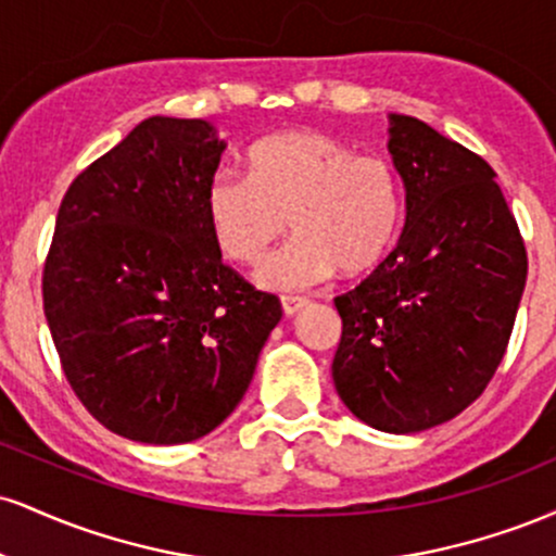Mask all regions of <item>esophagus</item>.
Instances as JSON below:
<instances>
[{"instance_id": "34e87169", "label": "esophagus", "mask_w": 556, "mask_h": 556, "mask_svg": "<svg viewBox=\"0 0 556 556\" xmlns=\"http://www.w3.org/2000/svg\"><path fill=\"white\" fill-rule=\"evenodd\" d=\"M305 305H308V300H305V298H295V295L282 298V311H285V316H295V314H300V311H303Z\"/></svg>"}]
</instances>
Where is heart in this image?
Here are the masks:
<instances>
[{
  "mask_svg": "<svg viewBox=\"0 0 556 556\" xmlns=\"http://www.w3.org/2000/svg\"><path fill=\"white\" fill-rule=\"evenodd\" d=\"M248 175L219 172L206 188V222L229 261L256 266L269 290H308L342 269L350 277L384 264L405 222V188L381 154H358L318 130H287L253 143Z\"/></svg>",
  "mask_w": 556,
  "mask_h": 556,
  "instance_id": "heart-1",
  "label": "heart"
}]
</instances>
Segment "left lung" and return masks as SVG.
Returning <instances> with one entry per match:
<instances>
[{"mask_svg":"<svg viewBox=\"0 0 556 556\" xmlns=\"http://www.w3.org/2000/svg\"><path fill=\"white\" fill-rule=\"evenodd\" d=\"M389 154L405 229L371 277L334 298L331 376L363 424L416 433L481 397L513 334L528 256L481 156L407 114H389Z\"/></svg>","mask_w":556,"mask_h":556,"instance_id":"8db88e82","label":"left lung"}]
</instances>
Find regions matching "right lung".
Here are the masks:
<instances>
[{
    "mask_svg": "<svg viewBox=\"0 0 556 556\" xmlns=\"http://www.w3.org/2000/svg\"><path fill=\"white\" fill-rule=\"evenodd\" d=\"M225 140L149 117L75 177L43 266V314L70 387L119 437L185 444L238 407L282 318L222 264L206 188Z\"/></svg>",
    "mask_w": 556,
    "mask_h": 556,
    "instance_id": "obj_1",
    "label": "right lung"
}]
</instances>
